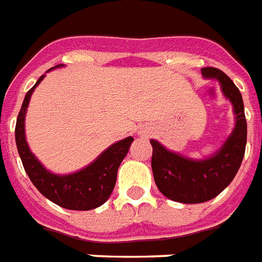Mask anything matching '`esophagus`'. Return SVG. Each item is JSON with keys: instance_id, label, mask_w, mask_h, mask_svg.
Segmentation results:
<instances>
[{"instance_id": "1", "label": "esophagus", "mask_w": 262, "mask_h": 262, "mask_svg": "<svg viewBox=\"0 0 262 262\" xmlns=\"http://www.w3.org/2000/svg\"><path fill=\"white\" fill-rule=\"evenodd\" d=\"M137 133H139V136L140 137H147L150 135V129H148V127H140Z\"/></svg>"}]
</instances>
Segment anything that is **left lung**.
I'll return each mask as SVG.
<instances>
[{"label":"left lung","instance_id":"8db88e82","mask_svg":"<svg viewBox=\"0 0 262 262\" xmlns=\"http://www.w3.org/2000/svg\"><path fill=\"white\" fill-rule=\"evenodd\" d=\"M204 79H215L221 92L233 106L234 127L220 150L207 158L194 160L168 150L151 139V168L158 190L169 200L183 204H199L212 200L225 190L237 173L245 157L247 123L245 105L239 89L224 72L216 68H203Z\"/></svg>","mask_w":262,"mask_h":262}]
</instances>
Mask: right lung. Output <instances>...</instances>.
Here are the masks:
<instances>
[{
    "label": "right lung",
    "mask_w": 262,
    "mask_h": 262,
    "mask_svg": "<svg viewBox=\"0 0 262 262\" xmlns=\"http://www.w3.org/2000/svg\"><path fill=\"white\" fill-rule=\"evenodd\" d=\"M61 67L63 65H57L50 71ZM44 76L46 75L38 77L36 84L26 93L16 119L15 140H16L17 152L22 160L23 168L33 185L37 187V190L52 203L67 210H94L110 199L115 187L118 168L130 148L133 137L129 136L111 144L92 164L73 173L57 175L48 170L32 152L25 133V119H26L30 97L34 89L41 83Z\"/></svg>",
    "instance_id": "right-lung-1"
}]
</instances>
